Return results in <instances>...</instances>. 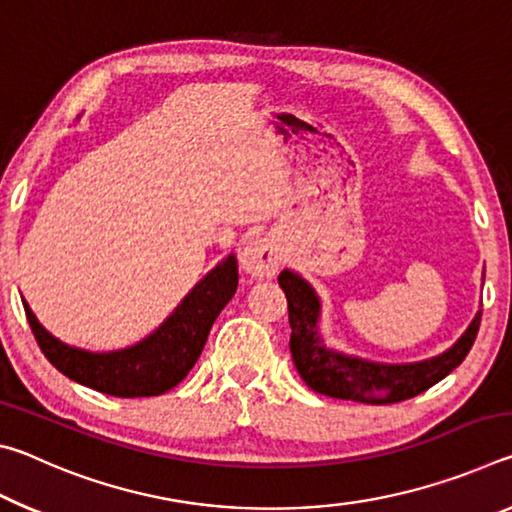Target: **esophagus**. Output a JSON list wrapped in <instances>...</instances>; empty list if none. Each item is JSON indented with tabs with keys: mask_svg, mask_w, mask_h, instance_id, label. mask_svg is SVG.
Instances as JSON below:
<instances>
[{
	"mask_svg": "<svg viewBox=\"0 0 512 512\" xmlns=\"http://www.w3.org/2000/svg\"><path fill=\"white\" fill-rule=\"evenodd\" d=\"M241 264L246 271L255 277H271L280 268V248L273 239L259 237L244 248Z\"/></svg>",
	"mask_w": 512,
	"mask_h": 512,
	"instance_id": "34e87169",
	"label": "esophagus"
}]
</instances>
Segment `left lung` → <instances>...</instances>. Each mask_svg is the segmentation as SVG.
Segmentation results:
<instances>
[{
  "label": "left lung",
  "instance_id": "8db88e82",
  "mask_svg": "<svg viewBox=\"0 0 512 512\" xmlns=\"http://www.w3.org/2000/svg\"><path fill=\"white\" fill-rule=\"evenodd\" d=\"M280 287L287 293L289 325H291V357L300 377L311 391L336 400H352L363 404H395L411 400L445 379L456 366H461L474 345L481 325V311L467 327V332L452 348L436 359L404 366H384L327 350L318 336V298L309 284L291 271H282Z\"/></svg>",
  "mask_w": 512,
  "mask_h": 512
}]
</instances>
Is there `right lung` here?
Returning <instances> with one entry per match:
<instances>
[{
    "label": "right lung",
    "instance_id": "obj_1",
    "mask_svg": "<svg viewBox=\"0 0 512 512\" xmlns=\"http://www.w3.org/2000/svg\"><path fill=\"white\" fill-rule=\"evenodd\" d=\"M237 259L228 257L196 284L158 332L128 350L92 354L54 339L24 302L40 350L54 368L94 391L115 397H151L178 386L194 368L221 309L235 296Z\"/></svg>",
    "mask_w": 512,
    "mask_h": 512
}]
</instances>
